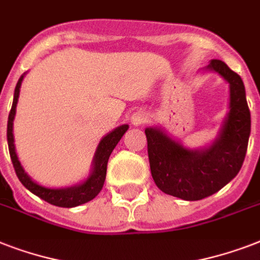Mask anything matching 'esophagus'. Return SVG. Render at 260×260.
Here are the masks:
<instances>
[{"instance_id": "obj_1", "label": "esophagus", "mask_w": 260, "mask_h": 260, "mask_svg": "<svg viewBox=\"0 0 260 260\" xmlns=\"http://www.w3.org/2000/svg\"><path fill=\"white\" fill-rule=\"evenodd\" d=\"M131 121H132L134 125H143V124H146L148 121V113H147L146 110H138V112H135L132 114Z\"/></svg>"}]
</instances>
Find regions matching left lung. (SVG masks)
I'll use <instances>...</instances> for the list:
<instances>
[{
    "instance_id": "left-lung-1",
    "label": "left lung",
    "mask_w": 260,
    "mask_h": 260,
    "mask_svg": "<svg viewBox=\"0 0 260 260\" xmlns=\"http://www.w3.org/2000/svg\"><path fill=\"white\" fill-rule=\"evenodd\" d=\"M208 67L217 71L231 86V110L213 146L204 151H190L159 129H146L155 183L163 193L186 201L209 197L238 175L251 132V113L240 75L218 59H213Z\"/></svg>"
}]
</instances>
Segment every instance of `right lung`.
Returning <instances> with one entry per match:
<instances>
[{
  "instance_id": "add662e5",
  "label": "right lung",
  "mask_w": 260,
  "mask_h": 260,
  "mask_svg": "<svg viewBox=\"0 0 260 260\" xmlns=\"http://www.w3.org/2000/svg\"><path fill=\"white\" fill-rule=\"evenodd\" d=\"M22 77L18 79L16 89H14V98L13 105L9 112V117H8V131H6V136H8V146H9V154L12 163H13L14 171L17 174L18 179L22 185L25 186L26 189L36 194L38 197L47 201L51 205L60 206V208H74V206L82 205L85 202L93 200L100 191H101L104 182L106 178V166H108V160L114 150V147L117 146L122 135L125 134L128 129V125H121L116 128L113 132L106 135L105 138L102 139L100 144H98L97 152L94 156V167L93 173L86 182H83L82 185L74 186L70 189H48L44 186L38 185L36 182L30 179L24 170H22L21 165L18 162L17 155L14 151V140H13V118L16 114V105L18 101V94H20V86H21Z\"/></svg>"
}]
</instances>
